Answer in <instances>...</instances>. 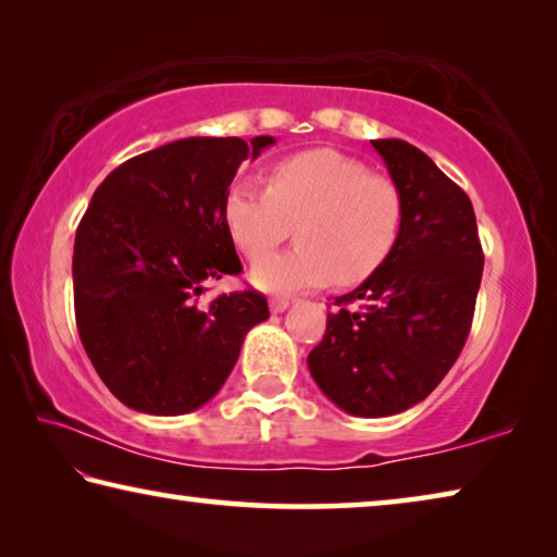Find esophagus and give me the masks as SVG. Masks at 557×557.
Segmentation results:
<instances>
[{
	"mask_svg": "<svg viewBox=\"0 0 557 557\" xmlns=\"http://www.w3.org/2000/svg\"><path fill=\"white\" fill-rule=\"evenodd\" d=\"M285 309H289V299H285V297H272L270 299V312L272 314H282Z\"/></svg>",
	"mask_w": 557,
	"mask_h": 557,
	"instance_id": "34e87169",
	"label": "esophagus"
}]
</instances>
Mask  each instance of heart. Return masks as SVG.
Instances as JSON below:
<instances>
[{
  "mask_svg": "<svg viewBox=\"0 0 557 557\" xmlns=\"http://www.w3.org/2000/svg\"><path fill=\"white\" fill-rule=\"evenodd\" d=\"M223 221L245 258L257 260L296 225L295 251L256 262L250 282L272 295L314 289L326 282L351 287L391 256L403 223V199L388 176L336 149H307L282 159L268 186L235 182Z\"/></svg>",
  "mask_w": 557,
  "mask_h": 557,
  "instance_id": "obj_1",
  "label": "heart"
}]
</instances>
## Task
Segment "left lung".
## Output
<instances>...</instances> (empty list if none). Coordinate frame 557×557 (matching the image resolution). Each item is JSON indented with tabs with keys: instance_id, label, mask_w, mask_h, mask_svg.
I'll list each match as a JSON object with an SVG mask.
<instances>
[{
	"instance_id": "1",
	"label": "left lung",
	"mask_w": 557,
	"mask_h": 557,
	"mask_svg": "<svg viewBox=\"0 0 557 557\" xmlns=\"http://www.w3.org/2000/svg\"><path fill=\"white\" fill-rule=\"evenodd\" d=\"M371 145L403 199L398 240L373 275L336 297L307 366L344 412L388 418L425 400L455 366L484 256L469 196L425 152L403 139Z\"/></svg>"
}]
</instances>
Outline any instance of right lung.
<instances>
[{
	"mask_svg": "<svg viewBox=\"0 0 557 557\" xmlns=\"http://www.w3.org/2000/svg\"><path fill=\"white\" fill-rule=\"evenodd\" d=\"M275 137H186L127 159L75 231L73 299L83 348L127 408L186 414L209 403L270 317L256 289L201 307L211 280L243 270L223 221L238 166Z\"/></svg>",
	"mask_w": 557,
	"mask_h": 557,
	"instance_id": "1",
	"label": "right lung"
}]
</instances>
